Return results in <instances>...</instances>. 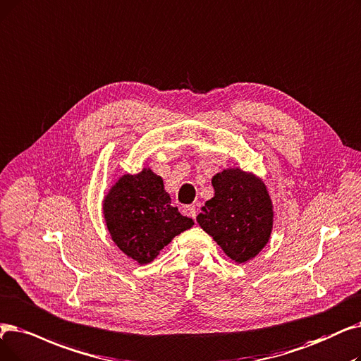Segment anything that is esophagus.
Masks as SVG:
<instances>
[{
    "label": "esophagus",
    "mask_w": 361,
    "mask_h": 361,
    "mask_svg": "<svg viewBox=\"0 0 361 361\" xmlns=\"http://www.w3.org/2000/svg\"><path fill=\"white\" fill-rule=\"evenodd\" d=\"M183 212H184V215H187V216H190V218L196 219V215H197V212H196L195 207H184Z\"/></svg>",
    "instance_id": "34e87169"
}]
</instances>
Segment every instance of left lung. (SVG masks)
<instances>
[{
    "instance_id": "1",
    "label": "left lung",
    "mask_w": 361,
    "mask_h": 361,
    "mask_svg": "<svg viewBox=\"0 0 361 361\" xmlns=\"http://www.w3.org/2000/svg\"><path fill=\"white\" fill-rule=\"evenodd\" d=\"M214 197L197 215L199 226L239 264L252 259L267 245L273 228V205L264 183L239 168L212 178Z\"/></svg>"
}]
</instances>
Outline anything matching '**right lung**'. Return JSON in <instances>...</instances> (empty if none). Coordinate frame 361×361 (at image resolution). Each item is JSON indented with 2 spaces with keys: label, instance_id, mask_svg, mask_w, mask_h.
Instances as JSON below:
<instances>
[{
  "label": "right lung",
  "instance_id": "right-lung-1",
  "mask_svg": "<svg viewBox=\"0 0 361 361\" xmlns=\"http://www.w3.org/2000/svg\"><path fill=\"white\" fill-rule=\"evenodd\" d=\"M103 214L114 242L138 264L152 262L177 234L195 224L171 207L162 178L146 168L115 183L104 197Z\"/></svg>",
  "mask_w": 361,
  "mask_h": 361
}]
</instances>
